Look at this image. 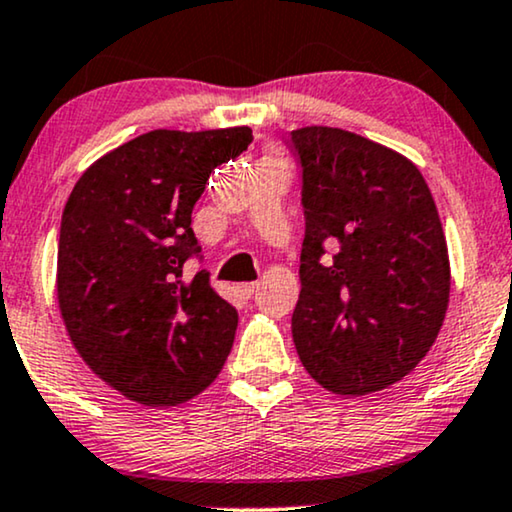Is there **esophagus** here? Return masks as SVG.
<instances>
[{"instance_id": "34e87169", "label": "esophagus", "mask_w": 512, "mask_h": 512, "mask_svg": "<svg viewBox=\"0 0 512 512\" xmlns=\"http://www.w3.org/2000/svg\"><path fill=\"white\" fill-rule=\"evenodd\" d=\"M257 288H260V283H257V281H245V283H238L236 285V292L241 297L248 299V297H252V292H255Z\"/></svg>"}]
</instances>
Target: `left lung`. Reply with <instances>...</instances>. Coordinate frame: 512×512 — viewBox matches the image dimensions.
<instances>
[{
    "instance_id": "8db88e82",
    "label": "left lung",
    "mask_w": 512,
    "mask_h": 512,
    "mask_svg": "<svg viewBox=\"0 0 512 512\" xmlns=\"http://www.w3.org/2000/svg\"><path fill=\"white\" fill-rule=\"evenodd\" d=\"M290 147L306 217L299 360L337 395L384 391L424 360L447 313L452 274L431 189L407 156L342 128H297Z\"/></svg>"
}]
</instances>
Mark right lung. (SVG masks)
<instances>
[{
  "label": "right lung",
  "mask_w": 512,
  "mask_h": 512,
  "mask_svg": "<svg viewBox=\"0 0 512 512\" xmlns=\"http://www.w3.org/2000/svg\"><path fill=\"white\" fill-rule=\"evenodd\" d=\"M252 142L248 126L142 133L84 170L65 203L56 292L74 349L145 407H175L213 384L238 313L185 278L199 252L192 210L213 170Z\"/></svg>",
  "instance_id": "1"
}]
</instances>
